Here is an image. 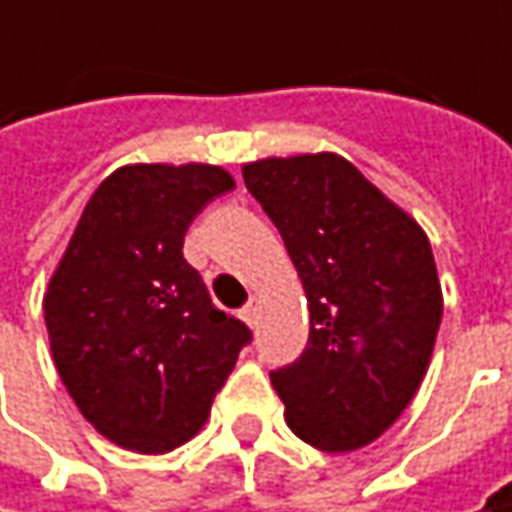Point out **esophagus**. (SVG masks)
Listing matches in <instances>:
<instances>
[{
	"label": "esophagus",
	"mask_w": 512,
	"mask_h": 512,
	"mask_svg": "<svg viewBox=\"0 0 512 512\" xmlns=\"http://www.w3.org/2000/svg\"><path fill=\"white\" fill-rule=\"evenodd\" d=\"M241 316H244V321L249 327H255L257 318H260V305H257V299H252V302L241 310Z\"/></svg>",
	"instance_id": "esophagus-1"
}]
</instances>
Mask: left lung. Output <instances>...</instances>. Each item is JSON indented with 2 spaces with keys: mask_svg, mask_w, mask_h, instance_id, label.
Segmentation results:
<instances>
[{
  "mask_svg": "<svg viewBox=\"0 0 512 512\" xmlns=\"http://www.w3.org/2000/svg\"><path fill=\"white\" fill-rule=\"evenodd\" d=\"M244 182L310 310L305 352L271 371L285 421L321 452H355L402 416L430 366L443 313L430 241L332 152L246 163Z\"/></svg>",
  "mask_w": 512,
  "mask_h": 512,
  "instance_id": "left-lung-1",
  "label": "left lung"
}]
</instances>
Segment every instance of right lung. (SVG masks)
<instances>
[{
	"label": "right lung",
	"mask_w": 512,
	"mask_h": 512,
	"mask_svg": "<svg viewBox=\"0 0 512 512\" xmlns=\"http://www.w3.org/2000/svg\"><path fill=\"white\" fill-rule=\"evenodd\" d=\"M235 188L207 163H135L82 210L44 296L60 380L107 441L163 455L191 441L252 341L210 302L182 241L207 202Z\"/></svg>",
	"instance_id": "add662e5"
}]
</instances>
